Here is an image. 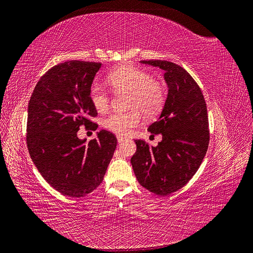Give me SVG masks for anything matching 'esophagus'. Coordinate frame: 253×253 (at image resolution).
I'll return each instance as SVG.
<instances>
[{"mask_svg": "<svg viewBox=\"0 0 253 253\" xmlns=\"http://www.w3.org/2000/svg\"><path fill=\"white\" fill-rule=\"evenodd\" d=\"M117 138H118V142H119V144H121L122 142H124L125 141V137L124 136H122V135H117Z\"/></svg>", "mask_w": 253, "mask_h": 253, "instance_id": "34e87169", "label": "esophagus"}]
</instances>
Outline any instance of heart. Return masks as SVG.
<instances>
[{"label":"heart","mask_w":253,"mask_h":253,"mask_svg":"<svg viewBox=\"0 0 253 253\" xmlns=\"http://www.w3.org/2000/svg\"><path fill=\"white\" fill-rule=\"evenodd\" d=\"M107 82L115 91H128V111H114L104 120L103 125L116 133L127 135L141 123V112L147 117H155L165 104L166 90L163 83L152 78L148 72L130 64L111 71ZM89 99L99 111L108 108L110 96L101 84L93 83L89 88Z\"/></svg>","instance_id":"b5f03b06"}]
</instances>
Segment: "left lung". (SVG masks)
Wrapping results in <instances>:
<instances>
[{"label":"left lung","instance_id":"8db88e82","mask_svg":"<svg viewBox=\"0 0 253 253\" xmlns=\"http://www.w3.org/2000/svg\"><path fill=\"white\" fill-rule=\"evenodd\" d=\"M141 62L164 70L169 90L161 117L148 128L151 133H161L162 142L152 147L143 139H134L136 152L130 162L139 184L167 196L190 181L207 154V103L197 82L180 65L166 60Z\"/></svg>","mask_w":253,"mask_h":253}]
</instances>
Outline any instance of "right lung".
Masks as SVG:
<instances>
[{"label": "right lung", "instance_id": "right-lung-1", "mask_svg": "<svg viewBox=\"0 0 253 253\" xmlns=\"http://www.w3.org/2000/svg\"><path fill=\"white\" fill-rule=\"evenodd\" d=\"M101 64L70 60L54 65L37 82L28 105L26 139L31 160L52 188L73 198L101 184L118 143L107 130L88 143L77 136L81 126L98 127L90 121L98 112L89 88Z\"/></svg>", "mask_w": 253, "mask_h": 253}]
</instances>
